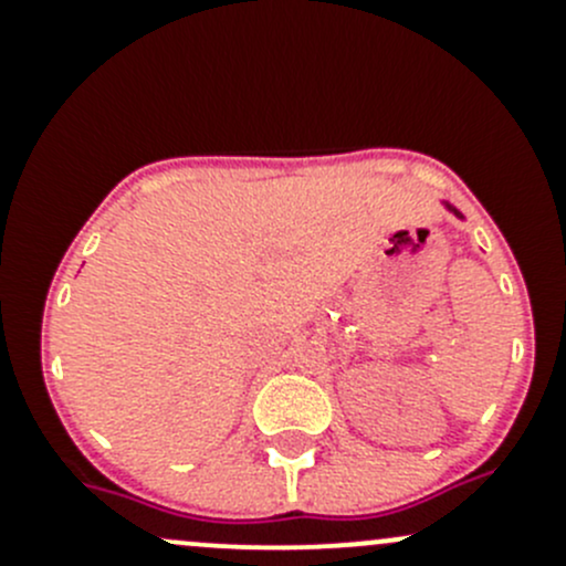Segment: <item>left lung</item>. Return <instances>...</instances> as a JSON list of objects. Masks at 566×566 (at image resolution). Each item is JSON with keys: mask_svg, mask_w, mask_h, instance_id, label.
I'll return each mask as SVG.
<instances>
[{"mask_svg": "<svg viewBox=\"0 0 566 566\" xmlns=\"http://www.w3.org/2000/svg\"><path fill=\"white\" fill-rule=\"evenodd\" d=\"M443 208H447V210H449V213H454V216H458V219H460V221H465V216H462V213H460V210H458V208H454V205L443 202Z\"/></svg>", "mask_w": 566, "mask_h": 566, "instance_id": "8db88e82", "label": "left lung"}]
</instances>
